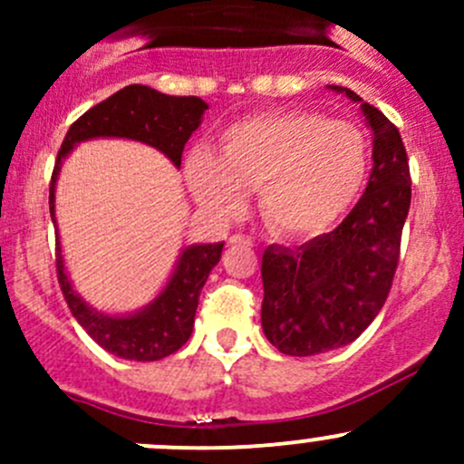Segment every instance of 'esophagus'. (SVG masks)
<instances>
[{
  "label": "esophagus",
  "mask_w": 464,
  "mask_h": 464,
  "mask_svg": "<svg viewBox=\"0 0 464 464\" xmlns=\"http://www.w3.org/2000/svg\"><path fill=\"white\" fill-rule=\"evenodd\" d=\"M228 245H231V246H251V245H254V242H251V237L240 236V233H237V236H231Z\"/></svg>",
  "instance_id": "esophagus-1"
}]
</instances>
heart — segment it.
Wrapping results in <instances>:
<instances>
[{
    "label": "heart",
    "instance_id": "heart-1",
    "mask_svg": "<svg viewBox=\"0 0 464 464\" xmlns=\"http://www.w3.org/2000/svg\"><path fill=\"white\" fill-rule=\"evenodd\" d=\"M371 170L368 139L348 121L314 111H265L224 130L219 154L186 157L193 198L231 218L258 188L262 218L285 237L325 233L357 202Z\"/></svg>",
    "mask_w": 464,
    "mask_h": 464
}]
</instances>
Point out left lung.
<instances>
[{
  "label": "left lung",
  "mask_w": 464,
  "mask_h": 464,
  "mask_svg": "<svg viewBox=\"0 0 464 464\" xmlns=\"http://www.w3.org/2000/svg\"><path fill=\"white\" fill-rule=\"evenodd\" d=\"M359 102L372 132V172L348 218L298 246L262 254V332L274 348L312 357L353 343L379 314L400 260L411 208V175L395 125L353 89L327 85Z\"/></svg>",
  "instance_id": "8db88e82"
}]
</instances>
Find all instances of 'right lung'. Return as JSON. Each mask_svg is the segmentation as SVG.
Instances as JSON below:
<instances>
[{
    "label": "right lung",
    "mask_w": 464,
    "mask_h": 464,
    "mask_svg": "<svg viewBox=\"0 0 464 464\" xmlns=\"http://www.w3.org/2000/svg\"><path fill=\"white\" fill-rule=\"evenodd\" d=\"M206 110L208 105L198 96H168L148 85H128L85 111L69 128L67 137L60 145L49 188V208L55 227V245H58L55 260H58L60 287L73 319L81 323L82 330L101 348L121 359L159 362L177 353L190 339L199 294L210 269L219 262L224 242L184 246L179 258L175 260L170 278L148 305L125 314L98 310L73 289L64 266L58 219H55V186H58L60 168L78 145L92 139H128V141L145 143L166 154L172 166L179 168L184 145L202 125Z\"/></svg>",
    "instance_id": "obj_1"
}]
</instances>
